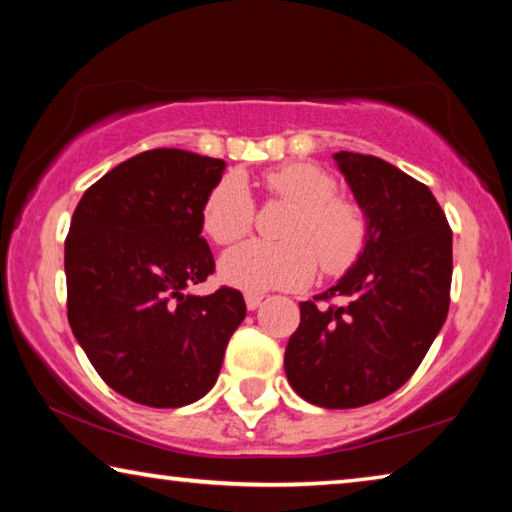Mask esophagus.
<instances>
[{
	"label": "esophagus",
	"instance_id": "34e87169",
	"mask_svg": "<svg viewBox=\"0 0 512 512\" xmlns=\"http://www.w3.org/2000/svg\"><path fill=\"white\" fill-rule=\"evenodd\" d=\"M262 302H264V296H259V293H246V307L250 311H255V309L262 307Z\"/></svg>",
	"mask_w": 512,
	"mask_h": 512
}]
</instances>
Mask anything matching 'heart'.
<instances>
[{"instance_id": "1", "label": "heart", "mask_w": 512, "mask_h": 512, "mask_svg": "<svg viewBox=\"0 0 512 512\" xmlns=\"http://www.w3.org/2000/svg\"><path fill=\"white\" fill-rule=\"evenodd\" d=\"M268 192L293 205L282 241H246L221 259V277L244 291L298 289L311 282L318 262L341 273L361 255L368 219L357 201L336 194L332 173L311 162L282 164L264 173ZM207 237L221 246L244 239L255 223V201L246 180L228 173L207 194L201 212Z\"/></svg>"}]
</instances>
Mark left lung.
<instances>
[{"instance_id": "left-lung-1", "label": "left lung", "mask_w": 512, "mask_h": 512, "mask_svg": "<svg viewBox=\"0 0 512 512\" xmlns=\"http://www.w3.org/2000/svg\"><path fill=\"white\" fill-rule=\"evenodd\" d=\"M334 160L366 212L368 239L334 287L300 302L284 370L302 400L357 409L406 384L443 327L452 230L431 189L391 162L352 151ZM332 297L344 305L325 306Z\"/></svg>"}]
</instances>
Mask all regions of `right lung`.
<instances>
[{
  "label": "right lung",
  "mask_w": 512,
  "mask_h": 512,
  "mask_svg": "<svg viewBox=\"0 0 512 512\" xmlns=\"http://www.w3.org/2000/svg\"><path fill=\"white\" fill-rule=\"evenodd\" d=\"M225 162L153 149L117 164L76 205L65 239L67 318L101 379L178 409L210 391L246 318L237 289L185 293L214 273L201 212Z\"/></svg>",
  "instance_id": "right-lung-1"
}]
</instances>
